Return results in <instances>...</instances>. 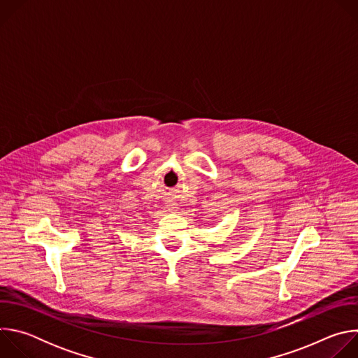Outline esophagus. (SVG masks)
<instances>
[{"mask_svg": "<svg viewBox=\"0 0 358 358\" xmlns=\"http://www.w3.org/2000/svg\"><path fill=\"white\" fill-rule=\"evenodd\" d=\"M176 208H177L176 206H169V210H170V211H176Z\"/></svg>", "mask_w": 358, "mask_h": 358, "instance_id": "esophagus-1", "label": "esophagus"}]
</instances>
